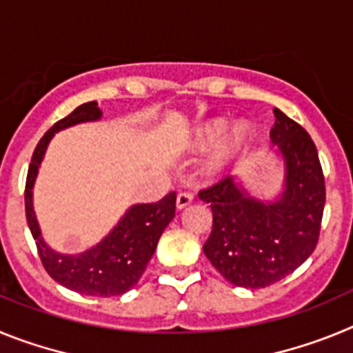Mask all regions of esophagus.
<instances>
[{"mask_svg": "<svg viewBox=\"0 0 353 353\" xmlns=\"http://www.w3.org/2000/svg\"><path fill=\"white\" fill-rule=\"evenodd\" d=\"M192 201H194V194L192 192H180L179 198H176V207H179V210H182V208L189 207Z\"/></svg>", "mask_w": 353, "mask_h": 353, "instance_id": "obj_1", "label": "esophagus"}]
</instances>
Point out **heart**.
Wrapping results in <instances>:
<instances>
[{"instance_id":"heart-1","label":"heart","mask_w":353,"mask_h":353,"mask_svg":"<svg viewBox=\"0 0 353 353\" xmlns=\"http://www.w3.org/2000/svg\"><path fill=\"white\" fill-rule=\"evenodd\" d=\"M228 127H230V123H228L224 118H215V120L205 121L203 125L198 129V132H196L194 145L201 150L215 145V143L219 141L224 134H226ZM251 136H252V132H251V129H249V125H245V123H240V125H236L235 129L230 132V136H228V138L221 143L219 150L215 152V155L212 157V161L208 162V170L210 171L223 170L228 162L232 161L236 154H240V152H242V150L249 145V141H251Z\"/></svg>"}]
</instances>
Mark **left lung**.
I'll list each match as a JSON object with an SVG mask.
<instances>
[{"label":"left lung","mask_w":353,"mask_h":353,"mask_svg":"<svg viewBox=\"0 0 353 353\" xmlns=\"http://www.w3.org/2000/svg\"><path fill=\"white\" fill-rule=\"evenodd\" d=\"M270 138L286 164L285 192L261 203L224 176L198 192L210 203L212 232L205 256L226 281L265 288L285 279L314 251L320 236L325 179L316 146L304 127L274 109Z\"/></svg>","instance_id":"1"}]
</instances>
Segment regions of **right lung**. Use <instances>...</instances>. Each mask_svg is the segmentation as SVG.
<instances>
[{
    "instance_id": "right-lung-1",
    "label": "right lung",
    "mask_w": 353,
    "mask_h": 353,
    "mask_svg": "<svg viewBox=\"0 0 353 353\" xmlns=\"http://www.w3.org/2000/svg\"><path fill=\"white\" fill-rule=\"evenodd\" d=\"M102 111L95 101L86 102L74 109L68 117L56 121L43 134L28 168L24 205H26L28 226L37 242L40 261L49 276L65 288L77 293L93 295V297H114L129 292L145 272L164 228L174 217L176 192H170L157 203L134 205L101 244L81 254H60L43 242L33 212V199H31L33 196L31 189L35 183L40 162L54 132L83 121L99 120Z\"/></svg>"
}]
</instances>
